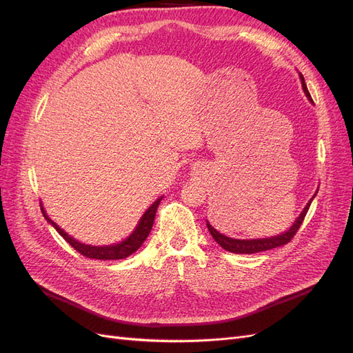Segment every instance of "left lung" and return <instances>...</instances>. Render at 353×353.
<instances>
[{
  "label": "left lung",
  "instance_id": "1",
  "mask_svg": "<svg viewBox=\"0 0 353 353\" xmlns=\"http://www.w3.org/2000/svg\"><path fill=\"white\" fill-rule=\"evenodd\" d=\"M301 81H302V87H303V91L306 94V97L312 101L311 99V94H309L307 88H306V83H305V79L301 74ZM314 103V101H312ZM318 193V191H316ZM316 193L312 196V199L309 200L306 203L305 209L302 210L301 215L297 216V219L294 221L293 225L290 227V230H287L285 232L280 234V236H274V237H266V239H254V240H239V239H231V237H227L223 236V234H221L219 231H216L215 228H213L209 221H206V225H208V230L209 232L212 234V237L215 239V241L221 245L222 249H225L227 252H231V253H237V254H252V253H259V252H265V250H271V249H275V248H280V245H284L287 244L288 241H290L294 234L297 232V230L301 228L302 222L306 216V213L309 210V206H311V203L314 200V197L316 196Z\"/></svg>",
  "mask_w": 353,
  "mask_h": 353
}]
</instances>
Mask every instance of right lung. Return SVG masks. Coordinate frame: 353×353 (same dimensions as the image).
<instances>
[{"instance_id":"obj_1","label":"right lung","mask_w":353,"mask_h":353,"mask_svg":"<svg viewBox=\"0 0 353 353\" xmlns=\"http://www.w3.org/2000/svg\"><path fill=\"white\" fill-rule=\"evenodd\" d=\"M160 200H162V197L157 199L153 203V205L144 212V215L141 216L137 228L132 231L130 237H128L123 241H121V243L110 244V245H90V244L79 243L78 240H74L73 237H70L68 232L63 231L54 221H51L48 218V215L46 213L44 208H42V205H41V210H42V215H44V218L51 223L52 227L57 230L60 236L65 239L74 250L79 252L81 254H83L85 258L100 259V261H114V259L128 258V256H131L134 252H137L138 249L141 248V244L145 241V239L148 237V234H150V231H152Z\"/></svg>"}]
</instances>
